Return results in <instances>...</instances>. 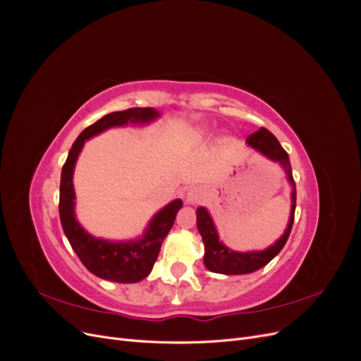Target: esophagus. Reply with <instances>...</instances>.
<instances>
[{"instance_id": "1", "label": "esophagus", "mask_w": 361, "mask_h": 361, "mask_svg": "<svg viewBox=\"0 0 361 361\" xmlns=\"http://www.w3.org/2000/svg\"><path fill=\"white\" fill-rule=\"evenodd\" d=\"M202 199H203V191L200 188L195 187V188H191L187 192V195H185V203L195 204V203H199Z\"/></svg>"}]
</instances>
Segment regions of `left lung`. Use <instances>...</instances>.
Here are the masks:
<instances>
[{"label":"left lung","mask_w":361,"mask_h":361,"mask_svg":"<svg viewBox=\"0 0 361 361\" xmlns=\"http://www.w3.org/2000/svg\"><path fill=\"white\" fill-rule=\"evenodd\" d=\"M247 145L250 147L256 149L262 155H265L271 161L279 162L280 166L285 169V173L288 174V180L292 185V207H290V216L289 223L285 233L281 235L279 241H276L271 247L260 250V251H245V253H239V251H233L228 247H226L220 238H218L215 224L212 218L207 212L206 207H199L197 209V228L202 235L203 244H204V257L203 262L206 268L218 272V274L226 276H238V274H250L265 267L267 264L274 259L281 248L285 247L288 238L290 235V228L293 224V214H295V202H297V191H295V182L292 178V167L289 162V155L286 150L281 147L279 140L272 135L268 129L260 128L257 133L251 134L247 138Z\"/></svg>","instance_id":"1"}]
</instances>
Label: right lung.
Here are the masks:
<instances>
[{
    "mask_svg": "<svg viewBox=\"0 0 361 361\" xmlns=\"http://www.w3.org/2000/svg\"><path fill=\"white\" fill-rule=\"evenodd\" d=\"M159 117L155 108H129L125 111H116L104 116L96 123L85 128L75 140L66 162L61 170L60 180V220L64 235L82 262V265L96 277L116 283H137L150 274L162 241L173 227L176 214L182 207V200L176 199L152 218L146 232L135 241H105L85 232L75 216V191H73V169L80 152L89 140L105 129L113 126H125L128 123H149Z\"/></svg>",
    "mask_w": 361,
    "mask_h": 361,
    "instance_id": "add662e5",
    "label": "right lung"
}]
</instances>
